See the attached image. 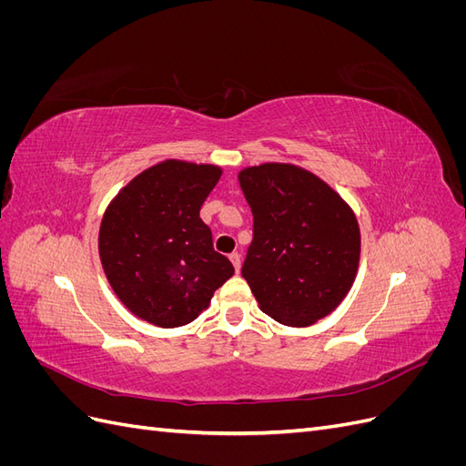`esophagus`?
<instances>
[{"label": "esophagus", "instance_id": "1", "mask_svg": "<svg viewBox=\"0 0 466 466\" xmlns=\"http://www.w3.org/2000/svg\"><path fill=\"white\" fill-rule=\"evenodd\" d=\"M229 260H231V262H233V266H235V272L241 270V255H238V252H231V255H229Z\"/></svg>", "mask_w": 466, "mask_h": 466}]
</instances>
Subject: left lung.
<instances>
[{"label":"left lung","mask_w":466,"mask_h":466,"mask_svg":"<svg viewBox=\"0 0 466 466\" xmlns=\"http://www.w3.org/2000/svg\"><path fill=\"white\" fill-rule=\"evenodd\" d=\"M238 185L252 209L241 274L262 313L288 327L332 313L360 264L354 211L327 182L288 163L243 168Z\"/></svg>","instance_id":"8db88e82"}]
</instances>
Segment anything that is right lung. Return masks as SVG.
Here are the masks:
<instances>
[{"mask_svg": "<svg viewBox=\"0 0 466 466\" xmlns=\"http://www.w3.org/2000/svg\"><path fill=\"white\" fill-rule=\"evenodd\" d=\"M219 177V167L168 159L137 175L106 208L98 255L108 284L136 317L182 327L233 276L200 218Z\"/></svg>", "mask_w": 466, "mask_h": 466, "instance_id": "obj_1", "label": "right lung"}]
</instances>
